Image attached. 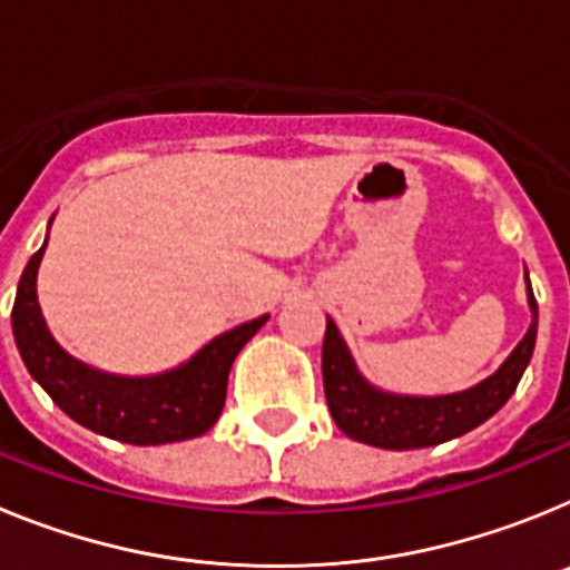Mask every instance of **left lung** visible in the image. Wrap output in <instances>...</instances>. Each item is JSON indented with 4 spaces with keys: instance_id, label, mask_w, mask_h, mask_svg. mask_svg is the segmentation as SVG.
<instances>
[{
    "instance_id": "8db88e82",
    "label": "left lung",
    "mask_w": 570,
    "mask_h": 570,
    "mask_svg": "<svg viewBox=\"0 0 570 570\" xmlns=\"http://www.w3.org/2000/svg\"><path fill=\"white\" fill-rule=\"evenodd\" d=\"M528 302L533 311L531 328L497 374L462 394L428 396V400L382 394L367 385L356 374L354 360L347 354L345 342L340 340V331L328 320L325 340H322V382H325L328 411L342 434L365 445L407 451V448L440 445L482 425L511 400L531 362L533 342H537V299H533L531 282H528Z\"/></svg>"
}]
</instances>
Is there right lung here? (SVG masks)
I'll use <instances>...</instances> for the list:
<instances>
[{
  "label": "right lung",
  "instance_id": "right-lung-1",
  "mask_svg": "<svg viewBox=\"0 0 570 570\" xmlns=\"http://www.w3.org/2000/svg\"><path fill=\"white\" fill-rule=\"evenodd\" d=\"M45 245L24 265L10 320L24 367L50 400L79 425L130 445L194 440L214 428L223 414L230 365L268 316L216 336L194 360L168 374L139 380L102 374L65 354L45 328L37 302V271Z\"/></svg>",
  "mask_w": 570,
  "mask_h": 570
}]
</instances>
